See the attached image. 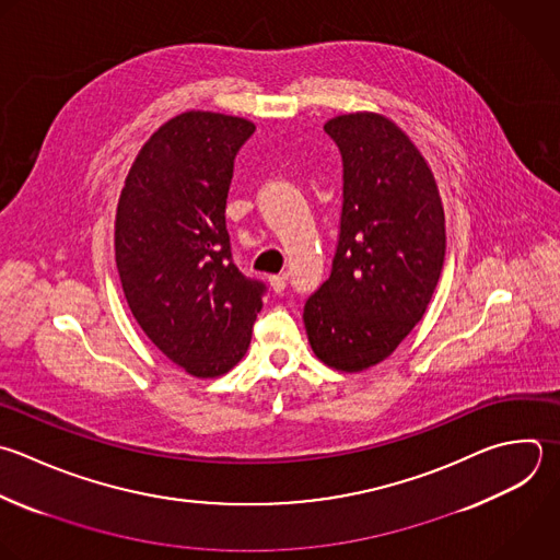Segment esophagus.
<instances>
[{"label":"esophagus","instance_id":"34e87169","mask_svg":"<svg viewBox=\"0 0 560 560\" xmlns=\"http://www.w3.org/2000/svg\"><path fill=\"white\" fill-rule=\"evenodd\" d=\"M269 284H271V289L276 291V293H282L284 289H287V276H269Z\"/></svg>","mask_w":560,"mask_h":560}]
</instances>
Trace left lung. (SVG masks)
<instances>
[{
  "label": "left lung",
  "instance_id": "1",
  "mask_svg": "<svg viewBox=\"0 0 560 560\" xmlns=\"http://www.w3.org/2000/svg\"><path fill=\"white\" fill-rule=\"evenodd\" d=\"M343 164L339 241L328 280L306 300L313 352L341 372L389 357L422 319L444 265V210L413 142L385 116L328 120Z\"/></svg>",
  "mask_w": 560,
  "mask_h": 560
}]
</instances>
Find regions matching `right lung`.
I'll return each mask as SVG.
<instances>
[{"label": "right lung", "mask_w": 560, "mask_h": 560, "mask_svg": "<svg viewBox=\"0 0 560 560\" xmlns=\"http://www.w3.org/2000/svg\"><path fill=\"white\" fill-rule=\"evenodd\" d=\"M256 127L186 112L138 153L116 212V265L147 337L199 378L247 352L267 287L238 271L225 228L234 160Z\"/></svg>", "instance_id": "obj_1"}]
</instances>
